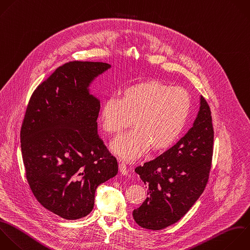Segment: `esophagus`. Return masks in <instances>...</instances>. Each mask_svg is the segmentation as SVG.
Segmentation results:
<instances>
[{"instance_id": "34e87169", "label": "esophagus", "mask_w": 250, "mask_h": 250, "mask_svg": "<svg viewBox=\"0 0 250 250\" xmlns=\"http://www.w3.org/2000/svg\"><path fill=\"white\" fill-rule=\"evenodd\" d=\"M119 170H120V173L124 176H127L128 175V168L126 166V164L124 162H121L119 163Z\"/></svg>"}]
</instances>
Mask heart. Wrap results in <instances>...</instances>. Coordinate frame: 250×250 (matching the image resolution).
<instances>
[{
	"label": "heart",
	"mask_w": 250,
	"mask_h": 250,
	"mask_svg": "<svg viewBox=\"0 0 250 250\" xmlns=\"http://www.w3.org/2000/svg\"><path fill=\"white\" fill-rule=\"evenodd\" d=\"M190 111V97L181 87L156 80L127 87L120 99H107L101 109L104 131L118 135L134 129L112 142L111 150L125 160H133L150 146L157 151L171 146L181 135Z\"/></svg>",
	"instance_id": "1"
}]
</instances>
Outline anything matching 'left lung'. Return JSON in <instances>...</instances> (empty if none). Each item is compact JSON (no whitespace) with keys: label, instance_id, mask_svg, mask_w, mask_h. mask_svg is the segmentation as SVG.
<instances>
[{"label":"left lung","instance_id":"8db88e82","mask_svg":"<svg viewBox=\"0 0 250 250\" xmlns=\"http://www.w3.org/2000/svg\"><path fill=\"white\" fill-rule=\"evenodd\" d=\"M213 141L211 111L200 96L199 110L188 132L161 155L135 169L146 185L148 194L133 211L139 226L162 229L190 209L208 182Z\"/></svg>","mask_w":250,"mask_h":250}]
</instances>
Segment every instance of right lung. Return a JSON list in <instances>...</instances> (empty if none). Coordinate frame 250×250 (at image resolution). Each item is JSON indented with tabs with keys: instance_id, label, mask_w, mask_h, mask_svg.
<instances>
[{
	"instance_id": "right-lung-1",
	"label": "right lung",
	"mask_w": 250,
	"mask_h": 250,
	"mask_svg": "<svg viewBox=\"0 0 250 250\" xmlns=\"http://www.w3.org/2000/svg\"><path fill=\"white\" fill-rule=\"evenodd\" d=\"M111 67L70 62L31 96L21 131L26 179L36 199L66 220L91 213L97 188L116 176L118 164L98 135L100 100L90 85Z\"/></svg>"
}]
</instances>
